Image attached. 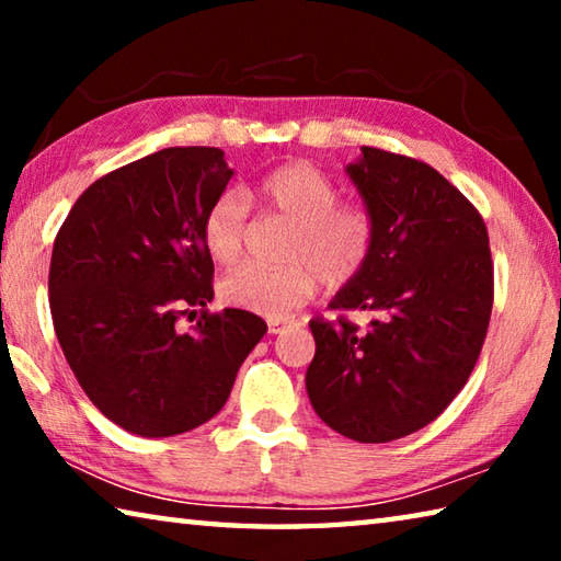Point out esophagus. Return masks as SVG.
I'll return each instance as SVG.
<instances>
[{"label": "esophagus", "mask_w": 561, "mask_h": 561, "mask_svg": "<svg viewBox=\"0 0 561 561\" xmlns=\"http://www.w3.org/2000/svg\"><path fill=\"white\" fill-rule=\"evenodd\" d=\"M291 324H294L291 319H272L270 321V334H282V331L291 327Z\"/></svg>", "instance_id": "esophagus-1"}]
</instances>
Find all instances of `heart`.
I'll return each mask as SVG.
<instances>
[{"label":"heart","instance_id":"heart-1","mask_svg":"<svg viewBox=\"0 0 561 561\" xmlns=\"http://www.w3.org/2000/svg\"><path fill=\"white\" fill-rule=\"evenodd\" d=\"M267 210L291 225L284 240L282 267L242 264L220 282L227 304L252 314L279 319L317 291L346 287L366 270L376 244L374 215L358 203H339V187L317 165L294 160L274 168L260 185ZM250 201L242 190H227L203 220L205 250L217 264L240 257Z\"/></svg>","mask_w":561,"mask_h":561}]
</instances>
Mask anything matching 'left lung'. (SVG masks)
<instances>
[{"instance_id":"left-lung-1","label":"left lung","mask_w":561,"mask_h":561,"mask_svg":"<svg viewBox=\"0 0 561 561\" xmlns=\"http://www.w3.org/2000/svg\"><path fill=\"white\" fill-rule=\"evenodd\" d=\"M346 168L376 220L366 270L341 289V317L309 321L307 393L329 428L358 443L405 438L468 383L485 344L495 277L488 227L423 160L360 148ZM366 310V330L345 314Z\"/></svg>"}]
</instances>
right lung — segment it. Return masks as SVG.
Wrapping results in <instances>:
<instances>
[{
  "label": "right lung",
  "instance_id": "obj_1",
  "mask_svg": "<svg viewBox=\"0 0 561 561\" xmlns=\"http://www.w3.org/2000/svg\"><path fill=\"white\" fill-rule=\"evenodd\" d=\"M230 178L220 148L158 150L83 190L56 234V339L83 393L123 431L168 438L207 423L267 334L250 311L207 309L203 220ZM187 308L202 317L180 332Z\"/></svg>",
  "mask_w": 561,
  "mask_h": 561
}]
</instances>
